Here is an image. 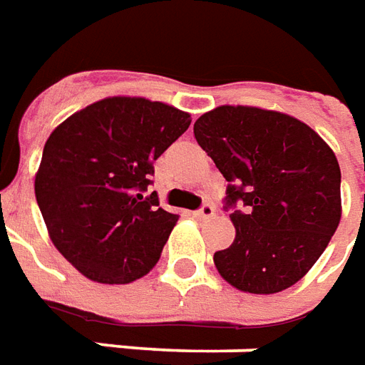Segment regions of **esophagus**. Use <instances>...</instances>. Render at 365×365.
Returning a JSON list of instances; mask_svg holds the SVG:
<instances>
[{"mask_svg":"<svg viewBox=\"0 0 365 365\" xmlns=\"http://www.w3.org/2000/svg\"><path fill=\"white\" fill-rule=\"evenodd\" d=\"M214 214H216V208H214V204H210V202L202 204L198 210H195L196 218H212Z\"/></svg>","mask_w":365,"mask_h":365,"instance_id":"esophagus-1","label":"esophagus"}]
</instances>
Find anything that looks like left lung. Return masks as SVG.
Segmentation results:
<instances>
[{
  "label": "left lung",
  "mask_w": 365,
  "mask_h": 365,
  "mask_svg": "<svg viewBox=\"0 0 365 365\" xmlns=\"http://www.w3.org/2000/svg\"><path fill=\"white\" fill-rule=\"evenodd\" d=\"M198 145L228 180L234 244L214 253L240 291L279 293L317 263L340 222V167L307 123L247 106H222L195 123Z\"/></svg>",
  "instance_id": "8db88e82"
}]
</instances>
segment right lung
Returning <instances> with one entry per match:
<instances>
[{"instance_id": "right-lung-1", "label": "right lung", "mask_w": 365, "mask_h": 365, "mask_svg": "<svg viewBox=\"0 0 365 365\" xmlns=\"http://www.w3.org/2000/svg\"><path fill=\"white\" fill-rule=\"evenodd\" d=\"M190 115L145 98H106L46 139L35 196L56 250L84 277L123 285L159 261L177 214L159 208L153 163Z\"/></svg>"}]
</instances>
